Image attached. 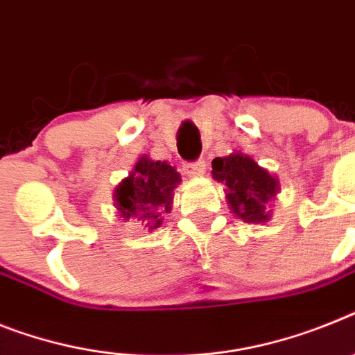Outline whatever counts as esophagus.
Returning <instances> with one entry per match:
<instances>
[{"mask_svg": "<svg viewBox=\"0 0 355 355\" xmlns=\"http://www.w3.org/2000/svg\"><path fill=\"white\" fill-rule=\"evenodd\" d=\"M184 171H186L187 177H202L205 171V162L204 160H196V162L186 164Z\"/></svg>", "mask_w": 355, "mask_h": 355, "instance_id": "1", "label": "esophagus"}]
</instances>
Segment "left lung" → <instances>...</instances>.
Wrapping results in <instances>:
<instances>
[{
	"label": "left lung",
	"mask_w": 355,
	"mask_h": 355,
	"mask_svg": "<svg viewBox=\"0 0 355 355\" xmlns=\"http://www.w3.org/2000/svg\"><path fill=\"white\" fill-rule=\"evenodd\" d=\"M211 164L213 180L225 186V200L234 216L245 223L269 222V205L279 193L278 177L242 151L216 157Z\"/></svg>",
	"instance_id": "left-lung-1"
}]
</instances>
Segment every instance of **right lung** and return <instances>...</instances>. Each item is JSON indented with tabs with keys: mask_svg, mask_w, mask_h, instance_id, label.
Returning a JSON list of instances; mask_svg holds the SVG:
<instances>
[{
	"mask_svg": "<svg viewBox=\"0 0 355 355\" xmlns=\"http://www.w3.org/2000/svg\"><path fill=\"white\" fill-rule=\"evenodd\" d=\"M180 180V173L169 162L142 155L130 175L113 189L119 218L124 222L135 220L148 233L159 229L166 214L171 213L173 191Z\"/></svg>",
	"mask_w": 355,
	"mask_h": 355,
	"instance_id": "obj_1",
	"label": "right lung"
}]
</instances>
